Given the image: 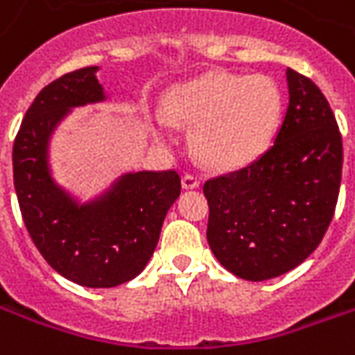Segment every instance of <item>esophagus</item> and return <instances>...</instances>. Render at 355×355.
Segmentation results:
<instances>
[{"label":"esophagus","mask_w":355,"mask_h":355,"mask_svg":"<svg viewBox=\"0 0 355 355\" xmlns=\"http://www.w3.org/2000/svg\"><path fill=\"white\" fill-rule=\"evenodd\" d=\"M200 177L198 175H193V173H186L184 177H182V186L188 188V190H192V188H198L200 186Z\"/></svg>","instance_id":"esophagus-1"}]
</instances>
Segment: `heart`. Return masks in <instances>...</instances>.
I'll use <instances>...</instances> for the list:
<instances>
[{
    "label": "heart",
    "instance_id": "obj_1",
    "mask_svg": "<svg viewBox=\"0 0 355 355\" xmlns=\"http://www.w3.org/2000/svg\"><path fill=\"white\" fill-rule=\"evenodd\" d=\"M282 93L272 78L211 72L171 89V119L193 125V148L215 167L245 165L270 144L282 117ZM163 132L167 121H157Z\"/></svg>",
    "mask_w": 355,
    "mask_h": 355
}]
</instances>
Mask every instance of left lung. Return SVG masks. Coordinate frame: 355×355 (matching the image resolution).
I'll use <instances>...</instances> for the list:
<instances>
[{
    "instance_id": "8db88e82",
    "label": "left lung",
    "mask_w": 355,
    "mask_h": 355,
    "mask_svg": "<svg viewBox=\"0 0 355 355\" xmlns=\"http://www.w3.org/2000/svg\"><path fill=\"white\" fill-rule=\"evenodd\" d=\"M289 106L274 144L245 167L205 180L207 241L228 272L264 282L304 262L335 215L343 137L310 78L287 68Z\"/></svg>"
}]
</instances>
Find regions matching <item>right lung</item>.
<instances>
[{
  "mask_svg": "<svg viewBox=\"0 0 355 355\" xmlns=\"http://www.w3.org/2000/svg\"><path fill=\"white\" fill-rule=\"evenodd\" d=\"M96 66L60 76L37 93L12 144V178L22 220L53 270L83 287H116L137 277L154 253L163 218L180 196V175H127L101 203L78 207L53 184L45 150L66 110L104 98Z\"/></svg>",
  "mask_w": 355,
  "mask_h": 355,
  "instance_id": "1",
  "label": "right lung"
}]
</instances>
